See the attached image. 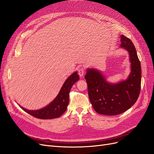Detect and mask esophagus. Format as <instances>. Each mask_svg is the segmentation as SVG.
<instances>
[{
    "label": "esophagus",
    "mask_w": 154,
    "mask_h": 154,
    "mask_svg": "<svg viewBox=\"0 0 154 154\" xmlns=\"http://www.w3.org/2000/svg\"><path fill=\"white\" fill-rule=\"evenodd\" d=\"M84 72H85V69L83 67H81L78 69V74L79 76L80 77L83 76V74H84Z\"/></svg>",
    "instance_id": "obj_1"
}]
</instances>
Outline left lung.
I'll list each match as a JSON object with an SVG mask.
<instances>
[{
    "label": "left lung",
    "mask_w": 154,
    "mask_h": 154,
    "mask_svg": "<svg viewBox=\"0 0 154 154\" xmlns=\"http://www.w3.org/2000/svg\"><path fill=\"white\" fill-rule=\"evenodd\" d=\"M120 48L128 52L130 72L126 80L116 83L107 81L101 71L87 68L85 76L92 107L102 115L115 116L129 109L136 103L141 89V68L132 42L121 35Z\"/></svg>",
    "instance_id": "left-lung-1"
}]
</instances>
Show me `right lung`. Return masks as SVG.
I'll return each mask as SVG.
<instances>
[{"label": "right lung", "mask_w": 154, "mask_h": 154, "mask_svg": "<svg viewBox=\"0 0 154 154\" xmlns=\"http://www.w3.org/2000/svg\"><path fill=\"white\" fill-rule=\"evenodd\" d=\"M78 72H74L65 81L57 97L49 104L38 110H28L19 105L21 109L34 117L42 119H51L61 116L67 109L69 92L72 85L79 80Z\"/></svg>", "instance_id": "obj_1"}]
</instances>
